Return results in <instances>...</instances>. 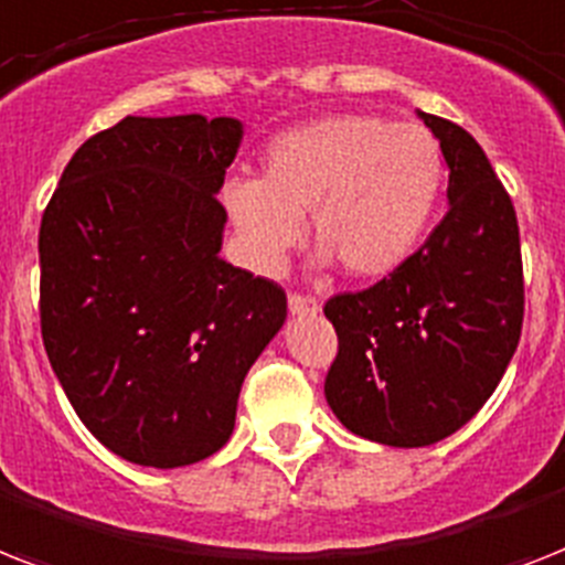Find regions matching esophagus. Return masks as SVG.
Segmentation results:
<instances>
[{
	"mask_svg": "<svg viewBox=\"0 0 565 565\" xmlns=\"http://www.w3.org/2000/svg\"><path fill=\"white\" fill-rule=\"evenodd\" d=\"M287 305H290V313L292 316H316L322 307H319V301L310 296H301V292H290V298H287Z\"/></svg>",
	"mask_w": 565,
	"mask_h": 565,
	"instance_id": "obj_1",
	"label": "esophagus"
}]
</instances>
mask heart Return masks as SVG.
<instances>
[{"mask_svg":"<svg viewBox=\"0 0 565 565\" xmlns=\"http://www.w3.org/2000/svg\"><path fill=\"white\" fill-rule=\"evenodd\" d=\"M441 191L444 156L426 127L333 113L275 136L260 177L223 185V209L255 273H281L310 211L322 267L383 278L417 249Z\"/></svg>","mask_w":565,"mask_h":565,"instance_id":"heart-1","label":"heart"}]
</instances>
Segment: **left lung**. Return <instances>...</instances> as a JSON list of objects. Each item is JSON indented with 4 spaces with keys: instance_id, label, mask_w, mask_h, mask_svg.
Returning a JSON list of instances; mask_svg holds the SVG:
<instances>
[{
    "instance_id": "1",
    "label": "left lung",
    "mask_w": 565,
    "mask_h": 565,
    "mask_svg": "<svg viewBox=\"0 0 565 565\" xmlns=\"http://www.w3.org/2000/svg\"><path fill=\"white\" fill-rule=\"evenodd\" d=\"M449 168L444 220L406 264L324 305L339 354L333 415L386 447H429L484 406L520 345L525 287L516 211L479 141L417 113Z\"/></svg>"
}]
</instances>
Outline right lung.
Wrapping results in <instances>:
<instances>
[{
  "instance_id": "1",
  "label": "right lung",
  "mask_w": 565,
  "mask_h": 565,
  "mask_svg": "<svg viewBox=\"0 0 565 565\" xmlns=\"http://www.w3.org/2000/svg\"><path fill=\"white\" fill-rule=\"evenodd\" d=\"M237 118L127 116L86 139L40 223V328L60 386L132 465L185 467L235 429L287 296L220 258Z\"/></svg>"
}]
</instances>
